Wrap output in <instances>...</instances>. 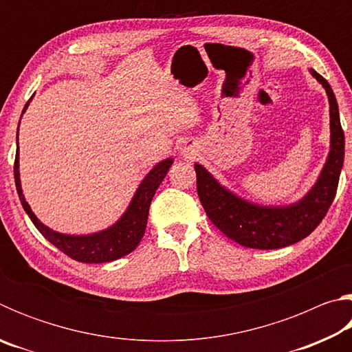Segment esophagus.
Instances as JSON below:
<instances>
[{"mask_svg":"<svg viewBox=\"0 0 352 352\" xmlns=\"http://www.w3.org/2000/svg\"><path fill=\"white\" fill-rule=\"evenodd\" d=\"M183 153H184V155H190L192 152H190L189 147H184V148H183Z\"/></svg>","mask_w":352,"mask_h":352,"instance_id":"1","label":"esophagus"}]
</instances>
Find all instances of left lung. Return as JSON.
I'll list each match as a JSON object with an SVG mask.
<instances>
[{"label": "left lung", "instance_id": "1", "mask_svg": "<svg viewBox=\"0 0 352 352\" xmlns=\"http://www.w3.org/2000/svg\"><path fill=\"white\" fill-rule=\"evenodd\" d=\"M312 76L324 87L331 109V152L315 186L305 199L290 206H258L236 197L195 164L197 192L211 222L241 245L256 250L283 248L305 239L324 219L336 199L344 158V135L338 105L329 83L317 71Z\"/></svg>", "mask_w": 352, "mask_h": 352}]
</instances>
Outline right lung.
<instances>
[{"label":"right lung","instance_id":"right-lung-1","mask_svg":"<svg viewBox=\"0 0 352 352\" xmlns=\"http://www.w3.org/2000/svg\"><path fill=\"white\" fill-rule=\"evenodd\" d=\"M28 105L29 100L25 105V109H23V113L28 109ZM16 140H19V136H16ZM172 163H174V160L168 158L155 166L140 184V188L136 190L135 197L132 200V204L127 208L126 214H124L111 228L90 236H68L56 233V231L50 230L35 217V214L32 212L31 206L28 205L21 190L19 172V151H16L15 155L14 175L16 192H19L21 205L28 212L29 219L32 220L35 228L43 234L45 239L50 241L52 245L57 247L62 253L69 256L71 259L85 262V264H102V262H110L122 258V256L132 253L133 250L138 247L140 241L142 239V236H144L148 208H151V201L155 195V190L158 189L160 184L164 180V177L168 174Z\"/></svg>","mask_w":352,"mask_h":352}]
</instances>
